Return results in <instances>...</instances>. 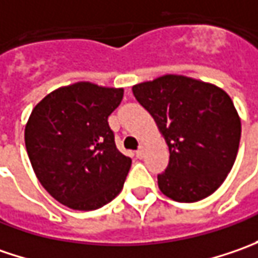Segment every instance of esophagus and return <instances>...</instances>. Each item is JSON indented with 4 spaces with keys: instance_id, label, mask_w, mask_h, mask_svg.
<instances>
[{
    "instance_id": "34e87169",
    "label": "esophagus",
    "mask_w": 258,
    "mask_h": 258,
    "mask_svg": "<svg viewBox=\"0 0 258 258\" xmlns=\"http://www.w3.org/2000/svg\"><path fill=\"white\" fill-rule=\"evenodd\" d=\"M145 156V148L144 146H141L138 151H136V158H139V159H142Z\"/></svg>"
}]
</instances>
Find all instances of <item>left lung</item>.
Here are the masks:
<instances>
[{"label":"left lung","mask_w":258,"mask_h":258,"mask_svg":"<svg viewBox=\"0 0 258 258\" xmlns=\"http://www.w3.org/2000/svg\"><path fill=\"white\" fill-rule=\"evenodd\" d=\"M169 148L158 175L161 192L178 203L210 197L233 168L241 120L223 89L192 77L165 75L132 87Z\"/></svg>","instance_id":"8db88e82"}]
</instances>
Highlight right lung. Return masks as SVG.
I'll list each match as a JSON object with an SVG mask.
<instances>
[{
  "label": "right lung",
  "instance_id": "right-lung-1",
  "mask_svg": "<svg viewBox=\"0 0 258 258\" xmlns=\"http://www.w3.org/2000/svg\"><path fill=\"white\" fill-rule=\"evenodd\" d=\"M122 99L123 89L79 82L47 94L28 117L25 148L35 176L72 210H97L123 188L132 159L117 151L107 122Z\"/></svg>",
  "mask_w": 258,
  "mask_h": 258
}]
</instances>
